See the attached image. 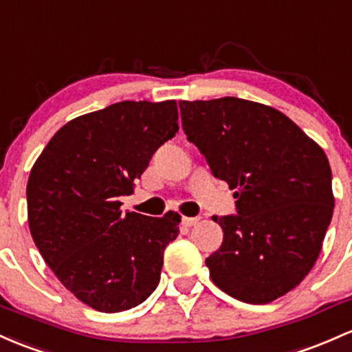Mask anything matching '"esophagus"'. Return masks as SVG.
<instances>
[{"instance_id":"obj_1","label":"esophagus","mask_w":352,"mask_h":352,"mask_svg":"<svg viewBox=\"0 0 352 352\" xmlns=\"http://www.w3.org/2000/svg\"><path fill=\"white\" fill-rule=\"evenodd\" d=\"M199 220H200L199 217H182V223L185 227H192V226H195Z\"/></svg>"}]
</instances>
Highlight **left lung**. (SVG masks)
I'll return each mask as SVG.
<instances>
[{
    "instance_id": "8db88e82",
    "label": "left lung",
    "mask_w": 352,
    "mask_h": 352,
    "mask_svg": "<svg viewBox=\"0 0 352 352\" xmlns=\"http://www.w3.org/2000/svg\"><path fill=\"white\" fill-rule=\"evenodd\" d=\"M179 105L187 138L237 199V215L212 217L223 230L206 258L212 280L242 302H272L307 276L322 249L334 210L329 160L272 107L235 96Z\"/></svg>"
}]
</instances>
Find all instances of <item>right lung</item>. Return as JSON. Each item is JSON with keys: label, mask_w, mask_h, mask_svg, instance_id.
Returning <instances> with one entry per match:
<instances>
[{"label": "right lung", "mask_w": 352, "mask_h": 352, "mask_svg": "<svg viewBox=\"0 0 352 352\" xmlns=\"http://www.w3.org/2000/svg\"><path fill=\"white\" fill-rule=\"evenodd\" d=\"M177 132L175 100L113 103L61 126L30 172L34 244L58 280L95 311L132 309L158 285L180 215L122 214L118 197L133 194L155 150Z\"/></svg>", "instance_id": "add662e5"}]
</instances>
